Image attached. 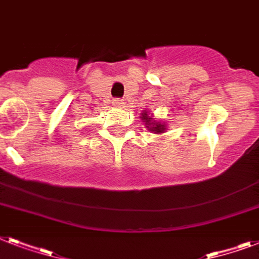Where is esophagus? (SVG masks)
<instances>
[{"mask_svg": "<svg viewBox=\"0 0 259 259\" xmlns=\"http://www.w3.org/2000/svg\"><path fill=\"white\" fill-rule=\"evenodd\" d=\"M111 104L114 105L115 108H122V106H123V101L119 100V98H114V100L111 101Z\"/></svg>", "mask_w": 259, "mask_h": 259, "instance_id": "34e87169", "label": "esophagus"}]
</instances>
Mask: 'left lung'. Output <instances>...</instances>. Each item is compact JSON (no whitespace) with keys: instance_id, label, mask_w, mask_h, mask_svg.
Instances as JSON below:
<instances>
[{"instance_id":"left-lung-1","label":"left lung","mask_w":259,"mask_h":259,"mask_svg":"<svg viewBox=\"0 0 259 259\" xmlns=\"http://www.w3.org/2000/svg\"><path fill=\"white\" fill-rule=\"evenodd\" d=\"M141 118H142V121L145 122V125H146V127H148L149 130H150L151 133H155V134H161V133H165L166 130V125L162 122H157L153 117H150V115L148 114V111H145V113H142L141 114Z\"/></svg>"}]
</instances>
